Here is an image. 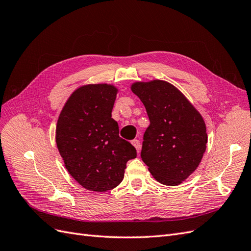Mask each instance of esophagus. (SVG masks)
I'll return each instance as SVG.
<instances>
[{
    "label": "esophagus",
    "instance_id": "esophagus-1",
    "mask_svg": "<svg viewBox=\"0 0 251 251\" xmlns=\"http://www.w3.org/2000/svg\"><path fill=\"white\" fill-rule=\"evenodd\" d=\"M132 144H133V146L135 147L136 151H137L138 153H139L140 148H141V146H140V141H139V140H137V139H134V140L132 141Z\"/></svg>",
    "mask_w": 251,
    "mask_h": 251
}]
</instances>
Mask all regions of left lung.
<instances>
[{"mask_svg":"<svg viewBox=\"0 0 251 251\" xmlns=\"http://www.w3.org/2000/svg\"><path fill=\"white\" fill-rule=\"evenodd\" d=\"M131 90L147 109L141 159L160 183L175 186L200 164L206 150V126L201 114L172 83L135 82Z\"/></svg>","mask_w":251,"mask_h":251,"instance_id":"1","label":"left lung"}]
</instances>
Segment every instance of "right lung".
<instances>
[{
    "label": "right lung",
    "mask_w": 251,
    "mask_h": 251,
    "mask_svg": "<svg viewBox=\"0 0 251 251\" xmlns=\"http://www.w3.org/2000/svg\"><path fill=\"white\" fill-rule=\"evenodd\" d=\"M117 89L107 83L87 85L68 98L56 125V146L66 169L88 191L107 192L125 176L126 162L137 153L119 137L112 118Z\"/></svg>",
    "instance_id": "right-lung-1"
}]
</instances>
